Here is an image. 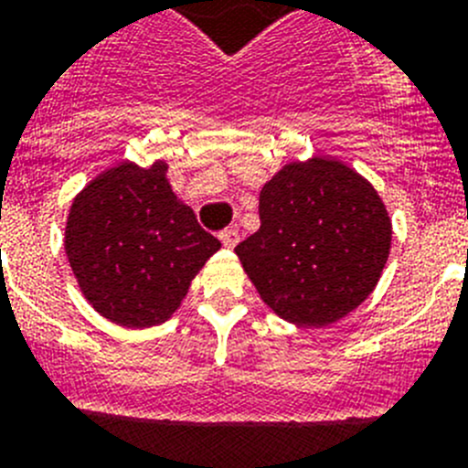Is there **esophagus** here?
<instances>
[{
	"label": "esophagus",
	"mask_w": 468,
	"mask_h": 468,
	"mask_svg": "<svg viewBox=\"0 0 468 468\" xmlns=\"http://www.w3.org/2000/svg\"><path fill=\"white\" fill-rule=\"evenodd\" d=\"M218 239H221V242H223V247H229V250H233V247L239 242L238 229H223L221 233H218Z\"/></svg>",
	"instance_id": "esophagus-1"
}]
</instances>
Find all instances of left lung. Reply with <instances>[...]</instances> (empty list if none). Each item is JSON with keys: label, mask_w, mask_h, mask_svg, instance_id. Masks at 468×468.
<instances>
[{"label": "left lung", "mask_w": 468, "mask_h": 468, "mask_svg": "<svg viewBox=\"0 0 468 468\" xmlns=\"http://www.w3.org/2000/svg\"><path fill=\"white\" fill-rule=\"evenodd\" d=\"M261 229L235 247L280 318L323 327L372 294L391 250L377 190L336 160L282 166L259 195Z\"/></svg>", "instance_id": "8db88e82"}]
</instances>
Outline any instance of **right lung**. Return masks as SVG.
<instances>
[{
    "label": "right lung",
    "mask_w": 468,
    "mask_h": 468,
    "mask_svg": "<svg viewBox=\"0 0 468 468\" xmlns=\"http://www.w3.org/2000/svg\"><path fill=\"white\" fill-rule=\"evenodd\" d=\"M218 247L176 200L165 162H122L93 178L65 226V254L84 296L122 327L165 323Z\"/></svg>",
    "instance_id": "obj_1"
}]
</instances>
